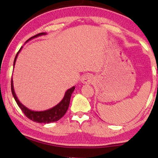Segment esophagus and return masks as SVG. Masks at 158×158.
<instances>
[{"label":"esophagus","mask_w":158,"mask_h":158,"mask_svg":"<svg viewBox=\"0 0 158 158\" xmlns=\"http://www.w3.org/2000/svg\"><path fill=\"white\" fill-rule=\"evenodd\" d=\"M93 75L90 73L85 74V75H83L82 77H81V83H83V84H90V83H91L92 81H93Z\"/></svg>","instance_id":"34e87169"}]
</instances>
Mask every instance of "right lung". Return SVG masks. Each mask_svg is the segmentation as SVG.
I'll return each mask as SVG.
<instances>
[{
  "mask_svg": "<svg viewBox=\"0 0 158 158\" xmlns=\"http://www.w3.org/2000/svg\"><path fill=\"white\" fill-rule=\"evenodd\" d=\"M47 33L45 32H41V33L37 34V35L32 36L30 38V39L27 40V41H30L32 39H35V38L39 37V36L46 35ZM22 49L21 47V49L19 50V51L18 52V53L16 54L15 60H14L13 63V68L15 67V64L16 59H17L18 55H19V52L21 51V50ZM75 89V87H72L71 88L68 89L65 92V94L63 97L62 100L61 101L59 104L56 105V106L52 107V108H50V109L45 110H41V111H35V110H32L27 108L26 106H24L19 101V99H18L17 96H16L15 90H14V86H13V80H12H12H11V90H12V94L13 95L14 99H15V102H17L18 106H19V108H21V110L23 111V113L26 115L27 118H29L33 122L39 123H53L56 122L59 119H60L64 115L65 113L67 112V110L68 109L69 105H70V97H71V94H73V90Z\"/></svg>",
  "mask_w": 158,
  "mask_h": 158,
  "instance_id": "right-lung-1",
  "label": "right lung"
}]
</instances>
